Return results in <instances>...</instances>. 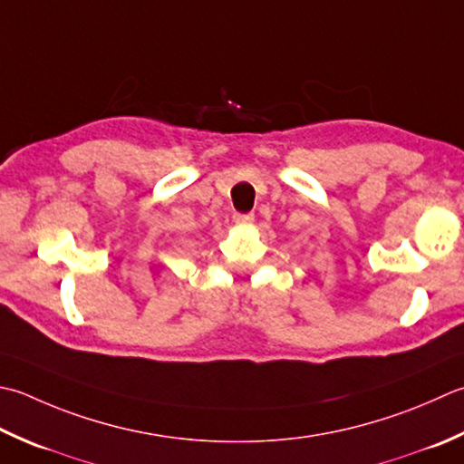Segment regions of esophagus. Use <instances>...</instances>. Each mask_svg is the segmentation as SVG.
<instances>
[{
	"label": "esophagus",
	"mask_w": 464,
	"mask_h": 464,
	"mask_svg": "<svg viewBox=\"0 0 464 464\" xmlns=\"http://www.w3.org/2000/svg\"><path fill=\"white\" fill-rule=\"evenodd\" d=\"M233 221L237 225H249V223L256 221V217H253V213H235Z\"/></svg>",
	"instance_id": "1"
}]
</instances>
